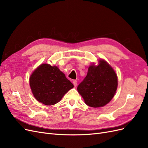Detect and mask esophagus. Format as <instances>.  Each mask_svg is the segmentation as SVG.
<instances>
[{
    "mask_svg": "<svg viewBox=\"0 0 148 148\" xmlns=\"http://www.w3.org/2000/svg\"><path fill=\"white\" fill-rule=\"evenodd\" d=\"M77 83H78V82L77 81V80H73V85H74L75 86H77Z\"/></svg>",
    "mask_w": 148,
    "mask_h": 148,
    "instance_id": "1",
    "label": "esophagus"
}]
</instances>
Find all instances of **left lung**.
Masks as SVG:
<instances>
[{"instance_id": "8db88e82", "label": "left lung", "mask_w": 148, "mask_h": 148, "mask_svg": "<svg viewBox=\"0 0 148 148\" xmlns=\"http://www.w3.org/2000/svg\"><path fill=\"white\" fill-rule=\"evenodd\" d=\"M117 77L113 69L104 60L97 66L89 67L86 77L77 87L86 104L92 107H103L109 103L117 88Z\"/></svg>"}]
</instances>
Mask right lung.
<instances>
[{
  "label": "right lung",
  "instance_id": "add662e5",
  "mask_svg": "<svg viewBox=\"0 0 148 148\" xmlns=\"http://www.w3.org/2000/svg\"><path fill=\"white\" fill-rule=\"evenodd\" d=\"M29 84L36 100L46 106L56 104L73 84L56 66L42 64L34 70Z\"/></svg>",
  "mask_w": 148,
  "mask_h": 148
}]
</instances>
